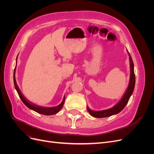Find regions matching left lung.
Instances as JSON below:
<instances>
[{
    "label": "left lung",
    "instance_id": "8db88e82",
    "mask_svg": "<svg viewBox=\"0 0 154 154\" xmlns=\"http://www.w3.org/2000/svg\"><path fill=\"white\" fill-rule=\"evenodd\" d=\"M127 53L129 56L130 74L129 83H128L127 90H126L125 94L122 97V99L119 100V101H118V103H116L114 106H112L110 109L103 110L95 111V110H92L88 108V106H87V109L88 112L92 116H93V117L97 118H102L109 117V116L118 114L125 108V106L128 103L130 96H132L134 89L135 83H136V77H135V74H134V63L132 61V57L131 56H130L128 50H127Z\"/></svg>",
    "mask_w": 154,
    "mask_h": 154
}]
</instances>
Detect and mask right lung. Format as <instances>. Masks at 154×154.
I'll return each mask as SVG.
<instances>
[{"instance_id": "right-lung-1", "label": "right lung", "mask_w": 154, "mask_h": 154, "mask_svg": "<svg viewBox=\"0 0 154 154\" xmlns=\"http://www.w3.org/2000/svg\"><path fill=\"white\" fill-rule=\"evenodd\" d=\"M18 57V56H17ZM17 57L16 60V66L15 68V70H14V74H13V81H14V85H15V88L16 91L18 92V94L20 98L22 101L23 103H24V105L28 107L29 109L34 110L36 112H38L41 114H44V115H47V116H51V115H53L57 114V112L62 109V106L63 105L64 101H65V96L63 97V99L62 101V103H60L59 105L57 106H54V107H44V106H37L36 105L32 104L30 103L29 101L26 100V99L24 97V96H23L22 94L21 91H20L19 88H18V86L17 85V83L16 82V79H15V71H16V67H17Z\"/></svg>"}]
</instances>
